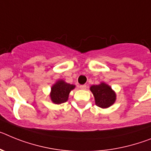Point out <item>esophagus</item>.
<instances>
[{
    "label": "esophagus",
    "mask_w": 151,
    "mask_h": 151,
    "mask_svg": "<svg viewBox=\"0 0 151 151\" xmlns=\"http://www.w3.org/2000/svg\"><path fill=\"white\" fill-rule=\"evenodd\" d=\"M80 88L81 89V90H86V85H81L80 86Z\"/></svg>",
    "instance_id": "34e87169"
}]
</instances>
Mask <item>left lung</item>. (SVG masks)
I'll list each match as a JSON object with an SVG mask.
<instances>
[{
    "label": "left lung",
    "instance_id": "8db88e82",
    "mask_svg": "<svg viewBox=\"0 0 151 151\" xmlns=\"http://www.w3.org/2000/svg\"><path fill=\"white\" fill-rule=\"evenodd\" d=\"M90 90L95 97L96 104L100 108H108L112 106L115 101V92L109 85L102 83L99 85H93Z\"/></svg>",
    "mask_w": 151,
    "mask_h": 151
}]
</instances>
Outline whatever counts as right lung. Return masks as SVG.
Masks as SVG:
<instances>
[{
    "mask_svg": "<svg viewBox=\"0 0 151 151\" xmlns=\"http://www.w3.org/2000/svg\"><path fill=\"white\" fill-rule=\"evenodd\" d=\"M74 87H75L74 85L65 83V81L61 80L58 81L52 87L50 96L52 102L55 104H61L67 102L68 95Z\"/></svg>",
    "mask_w": 151,
    "mask_h": 151,
    "instance_id": "add662e5",
    "label": "right lung"
}]
</instances>
